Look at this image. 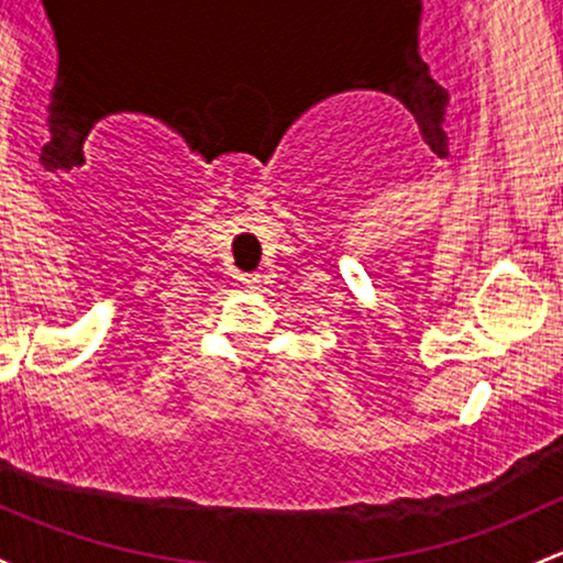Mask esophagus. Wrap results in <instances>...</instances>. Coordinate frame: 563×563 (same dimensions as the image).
I'll list each match as a JSON object with an SVG mask.
<instances>
[{"label":"esophagus","instance_id":"esophagus-1","mask_svg":"<svg viewBox=\"0 0 563 563\" xmlns=\"http://www.w3.org/2000/svg\"><path fill=\"white\" fill-rule=\"evenodd\" d=\"M242 286L251 288V291H256V288L262 286V275H242Z\"/></svg>","mask_w":563,"mask_h":563}]
</instances>
